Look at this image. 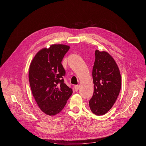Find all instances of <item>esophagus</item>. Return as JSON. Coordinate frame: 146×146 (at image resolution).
Here are the masks:
<instances>
[{"label": "esophagus", "instance_id": "esophagus-1", "mask_svg": "<svg viewBox=\"0 0 146 146\" xmlns=\"http://www.w3.org/2000/svg\"><path fill=\"white\" fill-rule=\"evenodd\" d=\"M74 89L76 92H78L79 89V85H75L74 86Z\"/></svg>", "mask_w": 146, "mask_h": 146}]
</instances>
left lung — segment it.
Instances as JSON below:
<instances>
[{
  "mask_svg": "<svg viewBox=\"0 0 146 146\" xmlns=\"http://www.w3.org/2000/svg\"><path fill=\"white\" fill-rule=\"evenodd\" d=\"M92 70L94 90L89 103L92 112L102 115L115 102L121 90V78L117 64L108 52L96 50Z\"/></svg>",
  "mask_w": 146,
  "mask_h": 146,
  "instance_id": "left-lung-1",
  "label": "left lung"
}]
</instances>
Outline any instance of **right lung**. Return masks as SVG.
I'll use <instances>...</instances> for the list:
<instances>
[{"instance_id":"1","label":"right lung","mask_w":146,"mask_h":146,"mask_svg":"<svg viewBox=\"0 0 146 146\" xmlns=\"http://www.w3.org/2000/svg\"><path fill=\"white\" fill-rule=\"evenodd\" d=\"M69 48L66 45H52L38 52L30 64L33 95L41 110L50 116L61 112L73 93L64 83L66 71L61 64Z\"/></svg>"}]
</instances>
